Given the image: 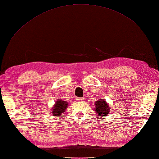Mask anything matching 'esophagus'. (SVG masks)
<instances>
[{"mask_svg":"<svg viewBox=\"0 0 159 159\" xmlns=\"http://www.w3.org/2000/svg\"><path fill=\"white\" fill-rule=\"evenodd\" d=\"M77 99H78V102H82L84 98H77Z\"/></svg>","mask_w":159,"mask_h":159,"instance_id":"obj_1","label":"esophagus"}]
</instances>
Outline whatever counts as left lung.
<instances>
[{
	"instance_id": "1",
	"label": "left lung",
	"mask_w": 159,
	"mask_h": 159,
	"mask_svg": "<svg viewBox=\"0 0 159 159\" xmlns=\"http://www.w3.org/2000/svg\"><path fill=\"white\" fill-rule=\"evenodd\" d=\"M95 111L100 117H105L109 113V107L104 99H98L95 103Z\"/></svg>"
}]
</instances>
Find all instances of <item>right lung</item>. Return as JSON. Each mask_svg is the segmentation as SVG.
Listing matches in <instances>:
<instances>
[{
    "label": "right lung",
    "mask_w": 159,
    "mask_h": 159,
    "mask_svg": "<svg viewBox=\"0 0 159 159\" xmlns=\"http://www.w3.org/2000/svg\"><path fill=\"white\" fill-rule=\"evenodd\" d=\"M68 103L66 102H64L62 100H57L56 102L54 107H53L52 114L55 115V116L61 115L62 113L65 112V110L66 109L67 107H68Z\"/></svg>",
    "instance_id": "1"
}]
</instances>
